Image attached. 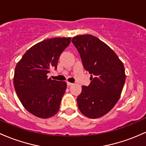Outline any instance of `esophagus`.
<instances>
[{"label":"esophagus","mask_w":146,"mask_h":146,"mask_svg":"<svg viewBox=\"0 0 146 146\" xmlns=\"http://www.w3.org/2000/svg\"><path fill=\"white\" fill-rule=\"evenodd\" d=\"M73 83H70V82H67V86H72V85H73Z\"/></svg>","instance_id":"esophagus-1"}]
</instances>
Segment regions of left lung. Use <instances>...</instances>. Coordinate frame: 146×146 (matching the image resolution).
I'll return each instance as SVG.
<instances>
[{"label": "left lung", "instance_id": "left-lung-1", "mask_svg": "<svg viewBox=\"0 0 146 146\" xmlns=\"http://www.w3.org/2000/svg\"><path fill=\"white\" fill-rule=\"evenodd\" d=\"M72 42L91 74L90 84L82 86L77 98L78 108L88 118L102 117L121 97L125 82L124 65L114 51L95 36L78 35Z\"/></svg>", "mask_w": 146, "mask_h": 146}]
</instances>
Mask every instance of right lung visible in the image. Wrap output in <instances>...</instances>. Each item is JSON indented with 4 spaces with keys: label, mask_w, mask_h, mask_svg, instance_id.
Wrapping results in <instances>:
<instances>
[{
    "label": "right lung",
    "mask_w": 146,
    "mask_h": 146,
    "mask_svg": "<svg viewBox=\"0 0 146 146\" xmlns=\"http://www.w3.org/2000/svg\"><path fill=\"white\" fill-rule=\"evenodd\" d=\"M70 37L46 39L32 46L17 63L14 85L21 102L35 116L48 118L59 111L66 83L48 78L50 68L57 69L62 52Z\"/></svg>",
    "instance_id": "obj_1"
}]
</instances>
